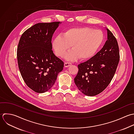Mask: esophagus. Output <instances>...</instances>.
<instances>
[{"instance_id": "34e87169", "label": "esophagus", "mask_w": 134, "mask_h": 134, "mask_svg": "<svg viewBox=\"0 0 134 134\" xmlns=\"http://www.w3.org/2000/svg\"><path fill=\"white\" fill-rule=\"evenodd\" d=\"M71 65V63H68V62H65L64 63V67H68L70 66Z\"/></svg>"}]
</instances>
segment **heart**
<instances>
[{
	"label": "heart",
	"mask_w": 134,
	"mask_h": 134,
	"mask_svg": "<svg viewBox=\"0 0 134 134\" xmlns=\"http://www.w3.org/2000/svg\"><path fill=\"white\" fill-rule=\"evenodd\" d=\"M104 41V35L101 30L82 27L70 29L63 35L56 36L52 44L58 57L63 56L71 46L72 49L65 55V59L72 61L80 58L88 60L96 54Z\"/></svg>",
	"instance_id": "heart-1"
}]
</instances>
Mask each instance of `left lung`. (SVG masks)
<instances>
[{
    "label": "left lung",
    "mask_w": 134,
    "mask_h": 134,
    "mask_svg": "<svg viewBox=\"0 0 134 134\" xmlns=\"http://www.w3.org/2000/svg\"><path fill=\"white\" fill-rule=\"evenodd\" d=\"M106 30L108 38L103 47L93 57L78 65L79 70L74 79L78 89L88 96H96L108 86L119 63L117 40L108 29Z\"/></svg>",
    "instance_id": "obj_1"
}]
</instances>
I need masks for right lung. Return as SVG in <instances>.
<instances>
[{
    "label": "right lung",
    "instance_id": "1",
    "mask_svg": "<svg viewBox=\"0 0 134 134\" xmlns=\"http://www.w3.org/2000/svg\"><path fill=\"white\" fill-rule=\"evenodd\" d=\"M60 22L38 23L21 35L18 48L19 69L26 85L37 93H44L54 85L64 63L52 51V38Z\"/></svg>",
    "mask_w": 134,
    "mask_h": 134
}]
</instances>
